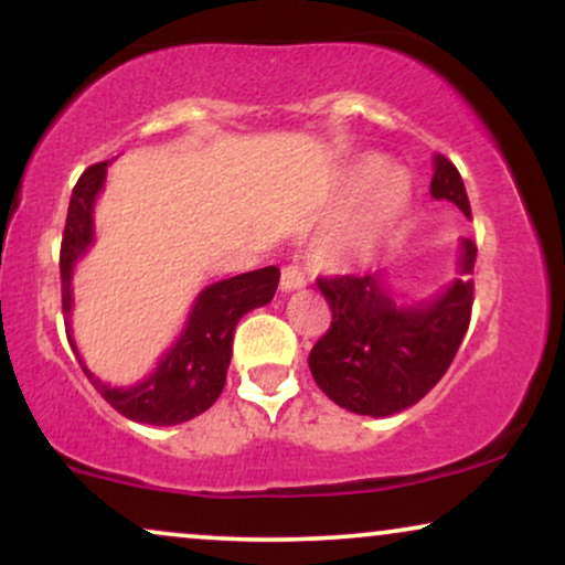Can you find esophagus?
Listing matches in <instances>:
<instances>
[{
    "instance_id": "34e87169",
    "label": "esophagus",
    "mask_w": 565,
    "mask_h": 565,
    "mask_svg": "<svg viewBox=\"0 0 565 565\" xmlns=\"http://www.w3.org/2000/svg\"><path fill=\"white\" fill-rule=\"evenodd\" d=\"M305 287V274L300 265H284L281 268V291H295Z\"/></svg>"
}]
</instances>
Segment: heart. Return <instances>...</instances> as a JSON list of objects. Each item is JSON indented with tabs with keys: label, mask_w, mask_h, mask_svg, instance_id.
<instances>
[{
	"label": "heart",
	"mask_w": 565,
	"mask_h": 565,
	"mask_svg": "<svg viewBox=\"0 0 565 565\" xmlns=\"http://www.w3.org/2000/svg\"><path fill=\"white\" fill-rule=\"evenodd\" d=\"M359 174L364 178L359 191L316 249L319 260L334 268L366 263L391 238L412 204V180L398 167L366 159Z\"/></svg>",
	"instance_id": "heart-1"
}]
</instances>
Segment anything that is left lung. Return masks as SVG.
<instances>
[{
	"instance_id": "obj_1",
	"label": "left lung",
	"mask_w": 565,
	"mask_h": 565,
	"mask_svg": "<svg viewBox=\"0 0 565 565\" xmlns=\"http://www.w3.org/2000/svg\"><path fill=\"white\" fill-rule=\"evenodd\" d=\"M430 193L470 217L457 167L433 159ZM478 246L462 238L459 278L430 302L395 305L382 274L319 278L332 327L308 355L310 374L337 406L366 417H391L425 398L451 366L470 327L472 265Z\"/></svg>"
}]
</instances>
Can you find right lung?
Returning <instances> with one entry per match:
<instances>
[{"label":"right lung","mask_w":565,"mask_h":565,"mask_svg":"<svg viewBox=\"0 0 565 565\" xmlns=\"http://www.w3.org/2000/svg\"><path fill=\"white\" fill-rule=\"evenodd\" d=\"M106 167L108 161L87 167L79 183L74 185V193H71L66 231H63L61 244V295L66 316L74 305V297H71L74 265L93 246L95 238L93 210L97 193L106 183ZM278 276L281 274H278L276 265H268V268L210 284L193 302L178 342L161 355L157 369L132 387L106 385L84 366L79 350L74 345V337H71V323L68 342L95 391L127 419L146 425L188 423V419L206 412L223 393L233 353V329L244 313L274 300Z\"/></svg>","instance_id":"add662e5"}]
</instances>
